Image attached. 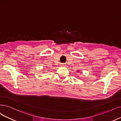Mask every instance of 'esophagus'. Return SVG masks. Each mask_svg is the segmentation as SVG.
<instances>
[{
    "label": "esophagus",
    "mask_w": 121,
    "mask_h": 121,
    "mask_svg": "<svg viewBox=\"0 0 121 121\" xmlns=\"http://www.w3.org/2000/svg\"><path fill=\"white\" fill-rule=\"evenodd\" d=\"M61 66H64L65 65H64V64H62V65H61Z\"/></svg>",
    "instance_id": "esophagus-1"
}]
</instances>
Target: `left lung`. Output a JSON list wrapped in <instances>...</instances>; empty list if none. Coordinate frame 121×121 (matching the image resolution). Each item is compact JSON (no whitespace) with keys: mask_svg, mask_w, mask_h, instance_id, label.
<instances>
[{"mask_svg":"<svg viewBox=\"0 0 121 121\" xmlns=\"http://www.w3.org/2000/svg\"><path fill=\"white\" fill-rule=\"evenodd\" d=\"M77 71V72H78V73H79V72L80 71H78H78Z\"/></svg>","mask_w":121,"mask_h":121,"instance_id":"1","label":"left lung"}]
</instances>
